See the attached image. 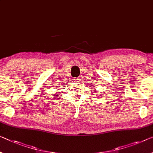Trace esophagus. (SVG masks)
<instances>
[{"mask_svg": "<svg viewBox=\"0 0 153 153\" xmlns=\"http://www.w3.org/2000/svg\"><path fill=\"white\" fill-rule=\"evenodd\" d=\"M79 78H78V77H75L74 79V82H79Z\"/></svg>", "mask_w": 153, "mask_h": 153, "instance_id": "obj_1", "label": "esophagus"}]
</instances>
